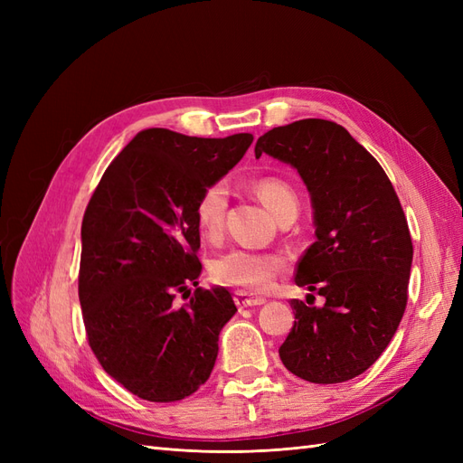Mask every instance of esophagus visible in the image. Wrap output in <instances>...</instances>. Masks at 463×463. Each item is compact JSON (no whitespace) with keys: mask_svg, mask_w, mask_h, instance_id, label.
<instances>
[{"mask_svg":"<svg viewBox=\"0 0 463 463\" xmlns=\"http://www.w3.org/2000/svg\"><path fill=\"white\" fill-rule=\"evenodd\" d=\"M233 301H235L237 307H240V309H245V307H257V305L266 303L264 298H255V296H250V293H247V291H235Z\"/></svg>","mask_w":463,"mask_h":463,"instance_id":"obj_1","label":"esophagus"}]
</instances>
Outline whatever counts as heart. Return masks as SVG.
Instances as JSON below:
<instances>
[{
  "mask_svg": "<svg viewBox=\"0 0 463 463\" xmlns=\"http://www.w3.org/2000/svg\"><path fill=\"white\" fill-rule=\"evenodd\" d=\"M253 191L276 218L288 213V210H298L296 193L284 179L260 177L253 184ZM226 208L228 185L223 181H216V184L208 185L201 193L197 208H194V218H197V226L203 235L214 237L220 233ZM279 269H282V259L274 255L247 249H232L213 262L210 274H213L214 282L222 286L264 291L272 286Z\"/></svg>",
  "mask_w": 463,
  "mask_h": 463,
  "instance_id": "b5f03b06",
  "label": "heart"
}]
</instances>
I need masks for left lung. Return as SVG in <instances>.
Returning a JSON list of instances; mask_svg holds the SVG:
<instances>
[{
    "label": "left lung",
    "mask_w": 463,
    "mask_h": 463,
    "mask_svg": "<svg viewBox=\"0 0 463 463\" xmlns=\"http://www.w3.org/2000/svg\"><path fill=\"white\" fill-rule=\"evenodd\" d=\"M262 154L291 164L311 193L317 241L298 262L296 284L325 298L322 307L291 299L296 320L279 359L303 381L345 383L381 357L408 305V220L383 165L338 123L274 128L259 137Z\"/></svg>",
    "instance_id": "8db88e82"
}]
</instances>
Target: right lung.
Instances as JSON below:
<instances>
[{"mask_svg":"<svg viewBox=\"0 0 463 463\" xmlns=\"http://www.w3.org/2000/svg\"><path fill=\"white\" fill-rule=\"evenodd\" d=\"M253 143L170 129L138 133L111 160L82 216L79 301L102 369L148 402H177L214 369L218 335L237 307L226 288H199L194 208ZM195 286L177 306V292Z\"/></svg>","mask_w":463,"mask_h":463,"instance_id":"right-lung-1","label":"right lung"}]
</instances>
